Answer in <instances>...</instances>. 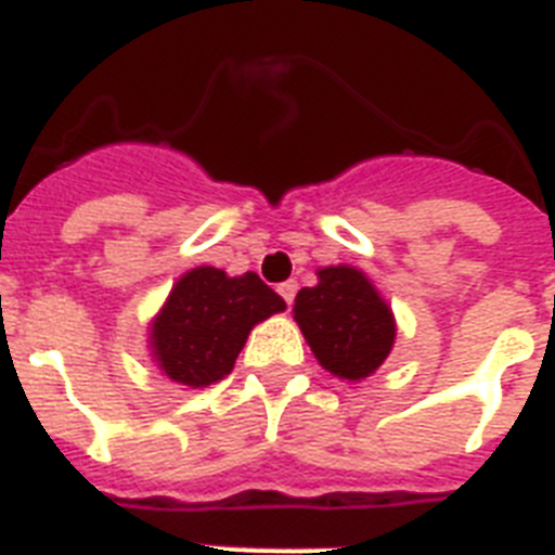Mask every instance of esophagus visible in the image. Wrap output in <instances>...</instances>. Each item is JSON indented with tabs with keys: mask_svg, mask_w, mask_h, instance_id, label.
I'll use <instances>...</instances> for the list:
<instances>
[{
	"mask_svg": "<svg viewBox=\"0 0 555 555\" xmlns=\"http://www.w3.org/2000/svg\"><path fill=\"white\" fill-rule=\"evenodd\" d=\"M278 292H281V297L286 300V306L295 304V295H297V281H286L278 286Z\"/></svg>",
	"mask_w": 555,
	"mask_h": 555,
	"instance_id": "esophagus-1",
	"label": "esophagus"
}]
</instances>
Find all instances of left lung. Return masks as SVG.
<instances>
[{
  "mask_svg": "<svg viewBox=\"0 0 555 555\" xmlns=\"http://www.w3.org/2000/svg\"><path fill=\"white\" fill-rule=\"evenodd\" d=\"M297 326L318 363L337 379L371 377L391 354L397 320L365 272L357 267L318 269V286L295 297Z\"/></svg>",
  "mask_w": 555,
  "mask_h": 555,
  "instance_id": "1",
  "label": "left lung"
}]
</instances>
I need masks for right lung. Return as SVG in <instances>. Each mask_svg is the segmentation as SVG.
I'll return each mask as SVG.
<instances>
[{
  "mask_svg": "<svg viewBox=\"0 0 555 555\" xmlns=\"http://www.w3.org/2000/svg\"><path fill=\"white\" fill-rule=\"evenodd\" d=\"M283 309V297L255 272L229 278L195 267L178 278L150 323V357L178 386H212L232 371L251 328Z\"/></svg>",
  "mask_w": 555,
  "mask_h": 555,
  "instance_id": "add662e5",
  "label": "right lung"
}]
</instances>
